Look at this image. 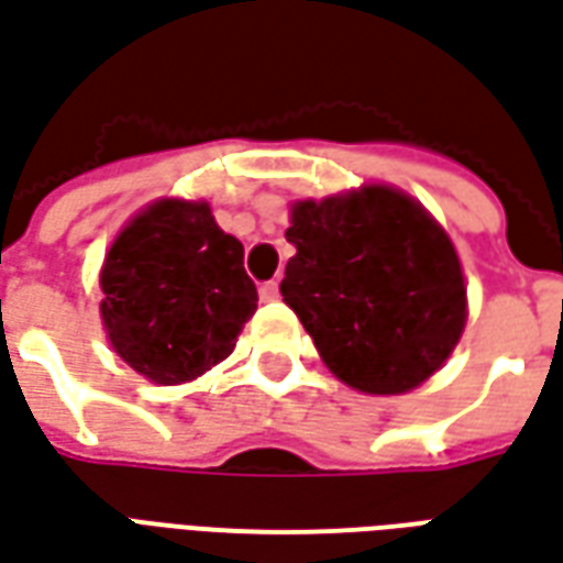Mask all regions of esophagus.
Masks as SVG:
<instances>
[{"instance_id": "1", "label": "esophagus", "mask_w": 563, "mask_h": 563, "mask_svg": "<svg viewBox=\"0 0 563 563\" xmlns=\"http://www.w3.org/2000/svg\"><path fill=\"white\" fill-rule=\"evenodd\" d=\"M258 298L262 301H277L280 298V286H277V280H268L258 286Z\"/></svg>"}]
</instances>
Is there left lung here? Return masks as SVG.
<instances>
[{
  "label": "left lung",
  "instance_id": "obj_1",
  "mask_svg": "<svg viewBox=\"0 0 563 563\" xmlns=\"http://www.w3.org/2000/svg\"><path fill=\"white\" fill-rule=\"evenodd\" d=\"M283 301L331 374L367 395H401L443 365L467 322L455 246L401 189L362 186L295 201Z\"/></svg>",
  "mask_w": 563,
  "mask_h": 563
}]
</instances>
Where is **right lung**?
I'll list each match as a JSON object with an SVG mask.
<instances>
[{"label": "right lung", "mask_w": 563, "mask_h": 563, "mask_svg": "<svg viewBox=\"0 0 563 563\" xmlns=\"http://www.w3.org/2000/svg\"><path fill=\"white\" fill-rule=\"evenodd\" d=\"M102 322L114 353L141 377L177 386L234 350L256 313L244 244L208 201L162 198L129 222L102 265Z\"/></svg>", "instance_id": "obj_1"}]
</instances>
